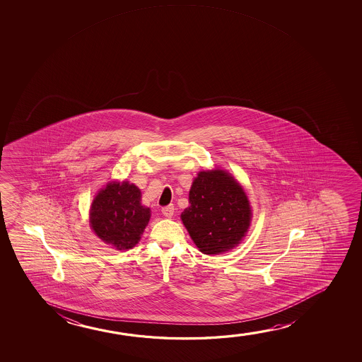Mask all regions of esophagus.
Returning a JSON list of instances; mask_svg holds the SVG:
<instances>
[{
    "label": "esophagus",
    "mask_w": 362,
    "mask_h": 362,
    "mask_svg": "<svg viewBox=\"0 0 362 362\" xmlns=\"http://www.w3.org/2000/svg\"><path fill=\"white\" fill-rule=\"evenodd\" d=\"M162 213H163V215L165 216V218H172L174 214L173 204H169V205H167V206H164V208L162 209Z\"/></svg>",
    "instance_id": "34e87169"
}]
</instances>
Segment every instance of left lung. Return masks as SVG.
<instances>
[{
    "mask_svg": "<svg viewBox=\"0 0 362 362\" xmlns=\"http://www.w3.org/2000/svg\"><path fill=\"white\" fill-rule=\"evenodd\" d=\"M190 206L182 221L205 255L238 246L251 221V208L243 187L221 169L200 172L189 192Z\"/></svg>",
    "mask_w": 362,
    "mask_h": 362,
    "instance_id": "1",
    "label": "left lung"
}]
</instances>
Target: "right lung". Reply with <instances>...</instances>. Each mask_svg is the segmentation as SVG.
Instances as JSON below:
<instances>
[{"mask_svg":"<svg viewBox=\"0 0 362 362\" xmlns=\"http://www.w3.org/2000/svg\"><path fill=\"white\" fill-rule=\"evenodd\" d=\"M149 218L151 210L141 205V190L129 182L107 184L95 197L90 209L95 233L117 250L134 247Z\"/></svg>","mask_w":362,"mask_h":362,"instance_id":"1","label":"right lung"}]
</instances>
